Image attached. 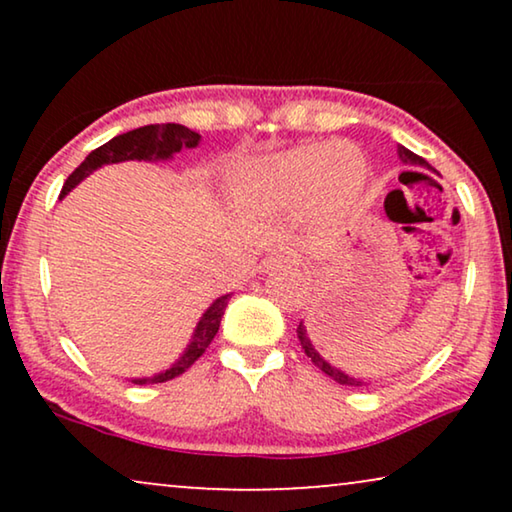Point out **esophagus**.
I'll return each mask as SVG.
<instances>
[{
    "instance_id": "34e87169",
    "label": "esophagus",
    "mask_w": 512,
    "mask_h": 512,
    "mask_svg": "<svg viewBox=\"0 0 512 512\" xmlns=\"http://www.w3.org/2000/svg\"><path fill=\"white\" fill-rule=\"evenodd\" d=\"M296 265H298V256L289 249L275 251V254H270L263 261V268H268V270H272V268H296Z\"/></svg>"
}]
</instances>
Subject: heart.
I'll use <instances>...</instances> for the list:
<instances>
[{
    "mask_svg": "<svg viewBox=\"0 0 512 512\" xmlns=\"http://www.w3.org/2000/svg\"><path fill=\"white\" fill-rule=\"evenodd\" d=\"M366 184V163L342 144H303L233 174L237 205L258 214L298 209L312 200L326 219L347 214Z\"/></svg>",
    "mask_w": 512,
    "mask_h": 512,
    "instance_id": "1",
    "label": "heart"
}]
</instances>
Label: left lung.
Returning <instances> with one entry per match:
<instances>
[{
    "instance_id": "1",
    "label": "left lung",
    "mask_w": 512,
    "mask_h": 512,
    "mask_svg": "<svg viewBox=\"0 0 512 512\" xmlns=\"http://www.w3.org/2000/svg\"><path fill=\"white\" fill-rule=\"evenodd\" d=\"M398 156H401V160H403L405 165H426V160H424L422 156H417V153H412L410 149H405V146H398ZM296 333H298L300 347L305 349L307 359H312V363L321 370V373H326L328 377H333L335 382L347 384V387H361L363 382H359V380H356V377H349V375L342 373V370L331 366V363H328V361L324 359V356H321V354L317 352V349H314L310 335H307L305 326H303V321H300V324H298V331H296Z\"/></svg>"
}]
</instances>
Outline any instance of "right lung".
<instances>
[{
    "mask_svg": "<svg viewBox=\"0 0 512 512\" xmlns=\"http://www.w3.org/2000/svg\"><path fill=\"white\" fill-rule=\"evenodd\" d=\"M200 144V135L195 130H188L186 125L179 123H160V125H144V128L123 132L114 139H109L107 144L97 146L95 151H90V156L83 160V163L76 167V170L69 174L65 186H62L60 198L67 195L72 188L79 184L81 179H86L90 172H95L97 167L109 165V163H123V160H151V158H170L172 153L186 149H195ZM230 300V293L226 296L216 298L209 310L202 314V319L198 321V328H195L193 340L184 356L174 363L172 368H167L165 373H158L149 377V380H132L135 384H156V382H167L179 377L181 373H186L188 368L193 366L195 361L205 354V349L212 345L216 331L221 326V317L226 312V305Z\"/></svg>",
    "mask_w": 512,
    "mask_h": 512,
    "instance_id": "add662e5",
    "label": "right lung"
}]
</instances>
